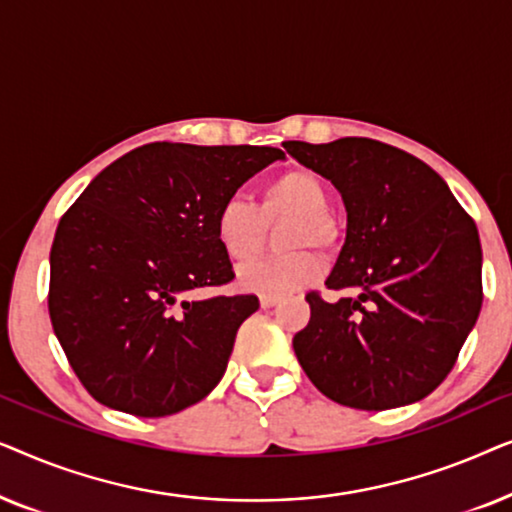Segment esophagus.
<instances>
[{
  "label": "esophagus",
  "mask_w": 512,
  "mask_h": 512,
  "mask_svg": "<svg viewBox=\"0 0 512 512\" xmlns=\"http://www.w3.org/2000/svg\"><path fill=\"white\" fill-rule=\"evenodd\" d=\"M277 303H279V296H268V293H263V296H261L263 310H268V307H275Z\"/></svg>",
  "instance_id": "1"
}]
</instances>
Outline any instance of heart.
<instances>
[{"mask_svg": "<svg viewBox=\"0 0 512 512\" xmlns=\"http://www.w3.org/2000/svg\"><path fill=\"white\" fill-rule=\"evenodd\" d=\"M291 219L284 226L282 244L289 254L261 256L237 268V284L251 293H282L305 289L321 277V258L310 249L331 251L338 244V226L328 214V191L321 179L303 167H293L263 186L258 207L237 198H226L214 214V237L223 254L244 261L263 240V223Z\"/></svg>", "mask_w": 512, "mask_h": 512, "instance_id": "b5f03b06", "label": "heart"}]
</instances>
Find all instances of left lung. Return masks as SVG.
Wrapping results in <instances>:
<instances>
[{"instance_id":"left-lung-1","label":"left lung","mask_w":512,"mask_h":512,"mask_svg":"<svg viewBox=\"0 0 512 512\" xmlns=\"http://www.w3.org/2000/svg\"><path fill=\"white\" fill-rule=\"evenodd\" d=\"M284 149L338 188L347 237L326 286L307 293L293 338L305 375L331 401L389 410L422 401L450 375L482 307L475 221L438 172L366 137Z\"/></svg>"}]
</instances>
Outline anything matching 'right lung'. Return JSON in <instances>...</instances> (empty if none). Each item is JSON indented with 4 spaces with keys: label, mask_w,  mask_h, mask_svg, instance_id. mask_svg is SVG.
I'll use <instances>...</instances> for the list:
<instances>
[{
    "label": "right lung",
    "mask_w": 512,
    "mask_h": 512,
    "mask_svg": "<svg viewBox=\"0 0 512 512\" xmlns=\"http://www.w3.org/2000/svg\"><path fill=\"white\" fill-rule=\"evenodd\" d=\"M282 158L272 146L146 144L104 167L67 209L51 247L48 314L95 401L165 417L219 384L258 298L191 296L233 282L214 214Z\"/></svg>",
    "instance_id": "add662e5"
}]
</instances>
